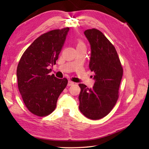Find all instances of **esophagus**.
Listing matches in <instances>:
<instances>
[{
	"instance_id": "obj_1",
	"label": "esophagus",
	"mask_w": 149,
	"mask_h": 149,
	"mask_svg": "<svg viewBox=\"0 0 149 149\" xmlns=\"http://www.w3.org/2000/svg\"><path fill=\"white\" fill-rule=\"evenodd\" d=\"M74 84V83H73L72 81H69L68 82V84H67V86H72V85H73Z\"/></svg>"
}]
</instances>
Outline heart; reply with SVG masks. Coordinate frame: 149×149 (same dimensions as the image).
I'll return each mask as SVG.
<instances>
[{"label":"heart","instance_id":"obj_1","mask_svg":"<svg viewBox=\"0 0 149 149\" xmlns=\"http://www.w3.org/2000/svg\"><path fill=\"white\" fill-rule=\"evenodd\" d=\"M77 45H83V43H82V42H79V43H78Z\"/></svg>","mask_w":149,"mask_h":149}]
</instances>
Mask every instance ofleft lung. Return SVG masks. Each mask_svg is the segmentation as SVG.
I'll list each match as a JSON object with an SVG mask.
<instances>
[{"label": "left lung", "instance_id": "obj_1", "mask_svg": "<svg viewBox=\"0 0 149 149\" xmlns=\"http://www.w3.org/2000/svg\"><path fill=\"white\" fill-rule=\"evenodd\" d=\"M90 43L89 68L94 72V86L88 88L79 84L80 111L88 118L99 120L106 116L118 99L123 68L116 50L102 32L96 29L84 32Z\"/></svg>", "mask_w": 149, "mask_h": 149}]
</instances>
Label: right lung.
<instances>
[{
	"label": "right lung",
	"instance_id": "obj_1",
	"mask_svg": "<svg viewBox=\"0 0 149 149\" xmlns=\"http://www.w3.org/2000/svg\"><path fill=\"white\" fill-rule=\"evenodd\" d=\"M69 30L66 27L41 35L26 49L18 63V90L25 105L34 115L44 116L51 113L67 85L66 78L50 75L49 67L56 64Z\"/></svg>",
	"mask_w": 149,
	"mask_h": 149
}]
</instances>
